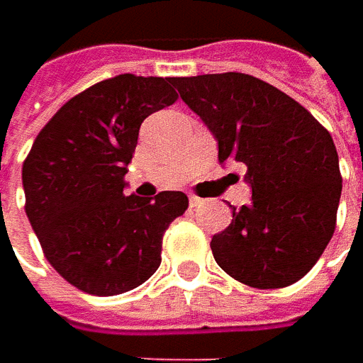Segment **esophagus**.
I'll list each match as a JSON object with an SVG mask.
<instances>
[{"instance_id":"1","label":"esophagus","mask_w":363,"mask_h":363,"mask_svg":"<svg viewBox=\"0 0 363 363\" xmlns=\"http://www.w3.org/2000/svg\"><path fill=\"white\" fill-rule=\"evenodd\" d=\"M202 198H198V196H189V206L191 208H198V206H202Z\"/></svg>"}]
</instances>
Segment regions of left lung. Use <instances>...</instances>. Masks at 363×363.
<instances>
[{
	"instance_id": "obj_1",
	"label": "left lung",
	"mask_w": 363,
	"mask_h": 363,
	"mask_svg": "<svg viewBox=\"0 0 363 363\" xmlns=\"http://www.w3.org/2000/svg\"><path fill=\"white\" fill-rule=\"evenodd\" d=\"M218 139V160L244 163L252 203L232 208L210 248L232 279L283 289L323 255L337 222L340 160L329 131L295 99L242 72L174 78Z\"/></svg>"
}]
</instances>
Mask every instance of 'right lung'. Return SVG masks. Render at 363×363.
Instances as JSON below:
<instances>
[{"instance_id": "obj_1", "label": "right lung", "mask_w": 363, "mask_h": 363, "mask_svg": "<svg viewBox=\"0 0 363 363\" xmlns=\"http://www.w3.org/2000/svg\"><path fill=\"white\" fill-rule=\"evenodd\" d=\"M175 101L172 78L101 80L60 106L23 161L26 214L42 252L89 295L143 285L160 269L163 234L188 210L184 191L123 194L141 123Z\"/></svg>"}]
</instances>
